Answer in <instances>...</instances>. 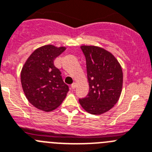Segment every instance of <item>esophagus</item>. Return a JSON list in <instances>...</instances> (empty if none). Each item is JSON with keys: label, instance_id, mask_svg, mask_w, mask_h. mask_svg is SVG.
Returning a JSON list of instances; mask_svg holds the SVG:
<instances>
[{"label": "esophagus", "instance_id": "esophagus-1", "mask_svg": "<svg viewBox=\"0 0 152 152\" xmlns=\"http://www.w3.org/2000/svg\"><path fill=\"white\" fill-rule=\"evenodd\" d=\"M76 87V84L75 83H72V85H71V88H72V90H74V89H75Z\"/></svg>", "mask_w": 152, "mask_h": 152}]
</instances>
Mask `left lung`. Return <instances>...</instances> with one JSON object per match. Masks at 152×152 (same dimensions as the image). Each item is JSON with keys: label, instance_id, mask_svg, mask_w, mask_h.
I'll return each instance as SVG.
<instances>
[{"label": "left lung", "instance_id": "8db88e82", "mask_svg": "<svg viewBox=\"0 0 152 152\" xmlns=\"http://www.w3.org/2000/svg\"><path fill=\"white\" fill-rule=\"evenodd\" d=\"M86 62L90 90L80 105L91 114H101L116 104L121 94L123 72L121 65L110 52L96 46L80 47Z\"/></svg>", "mask_w": 152, "mask_h": 152}]
</instances>
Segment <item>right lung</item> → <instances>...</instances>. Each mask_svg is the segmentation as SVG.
<instances>
[{"label": "right lung", "instance_id": "add662e5", "mask_svg": "<svg viewBox=\"0 0 152 152\" xmlns=\"http://www.w3.org/2000/svg\"><path fill=\"white\" fill-rule=\"evenodd\" d=\"M65 47L45 45L31 55L23 66L21 81L27 99L36 108L51 111L62 104L69 91L54 60Z\"/></svg>", "mask_w": 152, "mask_h": 152}]
</instances>
